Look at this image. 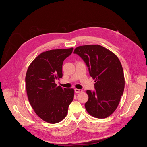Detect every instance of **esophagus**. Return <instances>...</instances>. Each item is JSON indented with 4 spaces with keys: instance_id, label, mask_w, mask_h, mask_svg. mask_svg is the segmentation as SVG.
Here are the masks:
<instances>
[{
    "instance_id": "obj_1",
    "label": "esophagus",
    "mask_w": 147,
    "mask_h": 147,
    "mask_svg": "<svg viewBox=\"0 0 147 147\" xmlns=\"http://www.w3.org/2000/svg\"><path fill=\"white\" fill-rule=\"evenodd\" d=\"M82 91V90H79V89H77V88L74 89V92L76 93H80V92H81Z\"/></svg>"
}]
</instances>
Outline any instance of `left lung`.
I'll return each mask as SVG.
<instances>
[{"instance_id": "obj_1", "label": "left lung", "mask_w": 147, "mask_h": 147, "mask_svg": "<svg viewBox=\"0 0 147 147\" xmlns=\"http://www.w3.org/2000/svg\"><path fill=\"white\" fill-rule=\"evenodd\" d=\"M85 62L94 80V91L87 90L85 103L88 113L96 118H106L116 109L124 89L121 63L115 54L100 45H87L74 49Z\"/></svg>"}]
</instances>
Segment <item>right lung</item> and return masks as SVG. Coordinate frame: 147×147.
<instances>
[{"label":"right lung","instance_id":"1","mask_svg":"<svg viewBox=\"0 0 147 147\" xmlns=\"http://www.w3.org/2000/svg\"><path fill=\"white\" fill-rule=\"evenodd\" d=\"M73 48L53 49L38 55L29 66L26 76L28 98L35 113L52 124L60 122L67 115L74 91L62 88L55 82L63 76L62 65Z\"/></svg>","mask_w":147,"mask_h":147}]
</instances>
